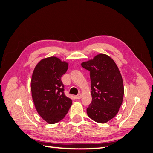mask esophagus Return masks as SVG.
Masks as SVG:
<instances>
[{"label":"esophagus","mask_w":153,"mask_h":153,"mask_svg":"<svg viewBox=\"0 0 153 153\" xmlns=\"http://www.w3.org/2000/svg\"><path fill=\"white\" fill-rule=\"evenodd\" d=\"M75 99H76V100L80 99V98H82V94H78V95H76V96H75Z\"/></svg>","instance_id":"esophagus-1"}]
</instances>
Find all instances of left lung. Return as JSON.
I'll return each mask as SVG.
<instances>
[{
	"label": "left lung",
	"mask_w": 153,
	"mask_h": 153,
	"mask_svg": "<svg viewBox=\"0 0 153 153\" xmlns=\"http://www.w3.org/2000/svg\"><path fill=\"white\" fill-rule=\"evenodd\" d=\"M90 71L92 102L87 108L91 119L106 123L118 113L123 103L124 85L121 74L114 60L100 53L81 64Z\"/></svg>",
	"instance_id": "left-lung-1"
}]
</instances>
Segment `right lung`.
Segmentation results:
<instances>
[{
    "instance_id": "add662e5",
    "label": "right lung",
    "mask_w": 153,
    "mask_h": 153,
    "mask_svg": "<svg viewBox=\"0 0 153 153\" xmlns=\"http://www.w3.org/2000/svg\"><path fill=\"white\" fill-rule=\"evenodd\" d=\"M68 63L56 57L43 59L36 66L32 75V98L37 112L48 124H55L67 114L72 100L64 93L61 76Z\"/></svg>"
}]
</instances>
